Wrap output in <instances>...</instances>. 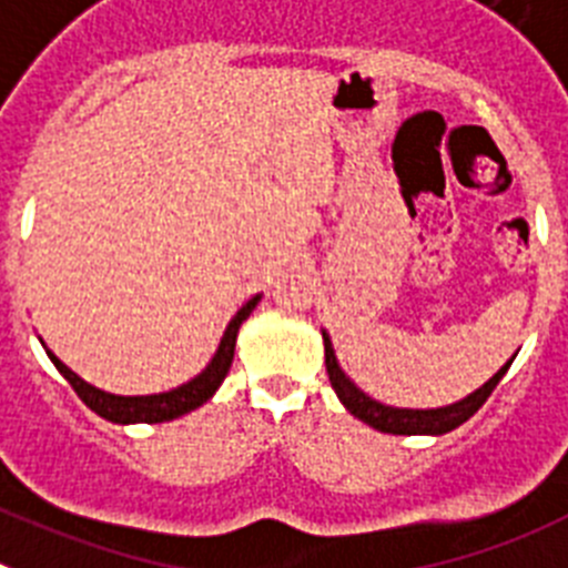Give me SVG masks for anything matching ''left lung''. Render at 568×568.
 <instances>
[{"mask_svg":"<svg viewBox=\"0 0 568 568\" xmlns=\"http://www.w3.org/2000/svg\"><path fill=\"white\" fill-rule=\"evenodd\" d=\"M322 339H325V367H328L331 387L336 390L342 405L354 413L359 422L371 424V427H376V430L382 433H393V436H442V433L456 430L458 424H464L469 416L478 413V407L487 402L489 393L495 390V385L504 379V373H507L509 365H513V362H507V365L500 367L487 385L478 387L475 393H469L467 398H462V402H456V405L436 407V410H402V407L379 405V402H373L371 396H365V393H362L359 387L347 379L345 373H342V367L336 365V356H334V347H331L328 334H322Z\"/></svg>","mask_w":568,"mask_h":568,"instance_id":"8db88e82","label":"left lung"}]
</instances>
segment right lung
<instances>
[{
  "label": "right lung",
  "mask_w": 568,
  "mask_h": 568,
  "mask_svg": "<svg viewBox=\"0 0 568 568\" xmlns=\"http://www.w3.org/2000/svg\"><path fill=\"white\" fill-rule=\"evenodd\" d=\"M257 303H260V296H254V300H248V303L234 314V320L229 322L226 334H223L221 347H217V354H214L212 362L206 365V371L170 393H155V396H112V393H104L99 390V387L87 385L81 376H75V373L70 371L64 362L55 359L50 351L48 356L50 362L59 367L61 376L73 385V390L79 393L81 402H84L93 413H99L101 418H106V422H115V424L172 422V418L183 416V413L195 410V407H201L203 402H209V398L214 396V390L223 385V379H226V373L234 359V342H237L240 325H243V320H248V314H252Z\"/></svg>",
  "instance_id": "1"
}]
</instances>
